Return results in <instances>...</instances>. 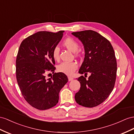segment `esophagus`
<instances>
[{"label":"esophagus","mask_w":134,"mask_h":134,"mask_svg":"<svg viewBox=\"0 0 134 134\" xmlns=\"http://www.w3.org/2000/svg\"><path fill=\"white\" fill-rule=\"evenodd\" d=\"M68 81H72L74 80V78L72 77H70V76H68Z\"/></svg>","instance_id":"34e87169"}]
</instances>
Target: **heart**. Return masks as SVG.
I'll use <instances>...</instances> for the list:
<instances>
[{"label": "heart", "instance_id": "heart-1", "mask_svg": "<svg viewBox=\"0 0 134 134\" xmlns=\"http://www.w3.org/2000/svg\"><path fill=\"white\" fill-rule=\"evenodd\" d=\"M63 45L68 50L72 53H75L76 55H79V52L77 51L79 48V43L77 41L72 38H67L63 42ZM52 55L53 59L58 61L59 60V49L55 47L53 51ZM77 64L76 62H63L59 64L57 67L58 72L63 73L67 75H72L77 68Z\"/></svg>", "mask_w": 134, "mask_h": 134}]
</instances>
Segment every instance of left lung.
Returning a JSON list of instances; mask_svg holds the SVG:
<instances>
[{
	"label": "left lung",
	"mask_w": 134,
	"mask_h": 134,
	"mask_svg": "<svg viewBox=\"0 0 134 134\" xmlns=\"http://www.w3.org/2000/svg\"><path fill=\"white\" fill-rule=\"evenodd\" d=\"M83 43L85 58L79 73L91 75L77 79L80 88L75 94L78 104L93 108L104 102L114 88L117 64L113 47L107 39L91 30L72 33Z\"/></svg>",
	"instance_id": "left-lung-1"
}]
</instances>
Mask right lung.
Returning <instances> with one entry per match:
<instances>
[{"label":"right lung","instance_id":"obj_1","mask_svg":"<svg viewBox=\"0 0 134 134\" xmlns=\"http://www.w3.org/2000/svg\"><path fill=\"white\" fill-rule=\"evenodd\" d=\"M41 31L24 40L16 61L17 81L24 98L33 108L46 110L55 106L60 90L68 81L63 73H54L53 51L62 38L63 32ZM47 71L54 74L46 79Z\"/></svg>","mask_w":134,"mask_h":134}]
</instances>
